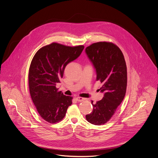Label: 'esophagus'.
<instances>
[{"label":"esophagus","mask_w":158,"mask_h":158,"mask_svg":"<svg viewBox=\"0 0 158 158\" xmlns=\"http://www.w3.org/2000/svg\"><path fill=\"white\" fill-rule=\"evenodd\" d=\"M76 100L78 102H82V101L85 100V98H81V97H77V98H76Z\"/></svg>","instance_id":"1"}]
</instances>
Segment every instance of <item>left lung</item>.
Here are the masks:
<instances>
[{"label": "left lung", "mask_w": 158, "mask_h": 158, "mask_svg": "<svg viewBox=\"0 0 158 158\" xmlns=\"http://www.w3.org/2000/svg\"><path fill=\"white\" fill-rule=\"evenodd\" d=\"M85 52L93 62L97 73L96 81L104 93L103 98L93 104L91 113L85 116L86 120L94 125L107 123L116 112L124 99L126 92L127 67L124 55L114 43L98 42L85 49Z\"/></svg>", "instance_id": "1"}]
</instances>
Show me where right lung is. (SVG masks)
Listing matches in <instances>:
<instances>
[{"label":"right lung","instance_id":"1","mask_svg":"<svg viewBox=\"0 0 158 158\" xmlns=\"http://www.w3.org/2000/svg\"><path fill=\"white\" fill-rule=\"evenodd\" d=\"M84 46H67L52 42L39 49L34 55L29 71L31 99L40 116L51 124L63 119L73 98L64 95L56 84L63 77L65 66L77 59Z\"/></svg>","mask_w":158,"mask_h":158}]
</instances>
